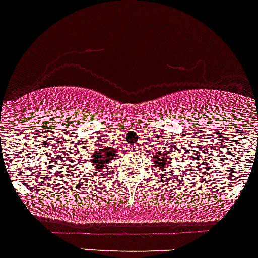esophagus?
<instances>
[{
  "label": "esophagus",
  "mask_w": 258,
  "mask_h": 258,
  "mask_svg": "<svg viewBox=\"0 0 258 258\" xmlns=\"http://www.w3.org/2000/svg\"><path fill=\"white\" fill-rule=\"evenodd\" d=\"M132 148H134V150H136V148H138V146H133V147Z\"/></svg>",
  "instance_id": "34e87169"
}]
</instances>
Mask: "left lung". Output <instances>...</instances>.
Wrapping results in <instances>:
<instances>
[{
  "mask_svg": "<svg viewBox=\"0 0 258 258\" xmlns=\"http://www.w3.org/2000/svg\"><path fill=\"white\" fill-rule=\"evenodd\" d=\"M167 158H169V156L165 155V153L162 152L155 153V156H153V161H155L156 167H157L158 170H161L160 174H162V172H165L167 170V165H169Z\"/></svg>",
  "mask_w": 258,
  "mask_h": 258,
  "instance_id": "1",
  "label": "left lung"
}]
</instances>
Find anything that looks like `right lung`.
<instances>
[{"mask_svg":"<svg viewBox=\"0 0 258 258\" xmlns=\"http://www.w3.org/2000/svg\"><path fill=\"white\" fill-rule=\"evenodd\" d=\"M116 150L115 148H110V147H106V146H100L98 150L94 151L92 157L89 158L91 160V164L93 165L94 169L101 171V169L106 166L107 164H110L111 158L113 156L116 155Z\"/></svg>","mask_w":258,"mask_h":258,"instance_id":"right-lung-1","label":"right lung"}]
</instances>
